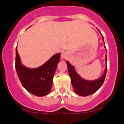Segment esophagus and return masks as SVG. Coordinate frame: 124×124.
<instances>
[{"instance_id":"obj_1","label":"esophagus","mask_w":124,"mask_h":124,"mask_svg":"<svg viewBox=\"0 0 124 124\" xmlns=\"http://www.w3.org/2000/svg\"><path fill=\"white\" fill-rule=\"evenodd\" d=\"M67 57V54L66 52H63L62 54V55H61V57L62 59H66Z\"/></svg>"}]
</instances>
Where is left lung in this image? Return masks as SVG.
<instances>
[{"instance_id":"1","label":"left lung","mask_w":124,"mask_h":124,"mask_svg":"<svg viewBox=\"0 0 124 124\" xmlns=\"http://www.w3.org/2000/svg\"><path fill=\"white\" fill-rule=\"evenodd\" d=\"M102 40L104 42V37L102 35ZM66 63L67 65L69 74L70 77L72 85L74 91L77 94L81 96H88L89 95L92 94L96 92L102 85L105 80L107 69V61L106 55H105V63L107 64V66L105 69L104 74L99 78L95 80H84L75 72V67L71 65L69 61H67Z\"/></svg>"}]
</instances>
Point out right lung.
Masks as SVG:
<instances>
[{"label": "right lung", "mask_w": 124, "mask_h": 124, "mask_svg": "<svg viewBox=\"0 0 124 124\" xmlns=\"http://www.w3.org/2000/svg\"><path fill=\"white\" fill-rule=\"evenodd\" d=\"M60 59L61 53L56 54L39 67L28 68L21 63L16 47V69L23 87L36 96L48 94L52 89L54 75Z\"/></svg>", "instance_id": "obj_1"}]
</instances>
